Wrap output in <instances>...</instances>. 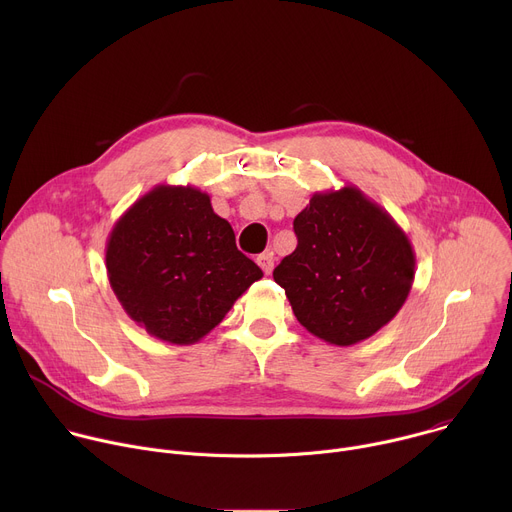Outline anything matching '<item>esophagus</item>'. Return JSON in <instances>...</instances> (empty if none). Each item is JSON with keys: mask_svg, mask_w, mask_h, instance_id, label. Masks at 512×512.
Wrapping results in <instances>:
<instances>
[{"mask_svg": "<svg viewBox=\"0 0 512 512\" xmlns=\"http://www.w3.org/2000/svg\"><path fill=\"white\" fill-rule=\"evenodd\" d=\"M257 263H259V267L263 269V273H271V269H273V255L271 253H263V255H259L257 257Z\"/></svg>", "mask_w": 512, "mask_h": 512, "instance_id": "esophagus-1", "label": "esophagus"}]
</instances>
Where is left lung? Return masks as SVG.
Masks as SVG:
<instances>
[{
	"label": "left lung",
	"mask_w": 512,
	"mask_h": 512,
	"mask_svg": "<svg viewBox=\"0 0 512 512\" xmlns=\"http://www.w3.org/2000/svg\"><path fill=\"white\" fill-rule=\"evenodd\" d=\"M294 231L298 247L273 279L308 332L352 346L397 316L413 285L415 253L383 206L356 186L316 192Z\"/></svg>",
	"instance_id": "8db88e82"
}]
</instances>
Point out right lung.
Listing matches in <instances>:
<instances>
[{"label":"right lung","mask_w":512,"mask_h":512,"mask_svg":"<svg viewBox=\"0 0 512 512\" xmlns=\"http://www.w3.org/2000/svg\"><path fill=\"white\" fill-rule=\"evenodd\" d=\"M111 289L148 334L188 346L223 322L263 271L194 186L158 184L115 223L105 247Z\"/></svg>","instance_id":"right-lung-1"}]
</instances>
